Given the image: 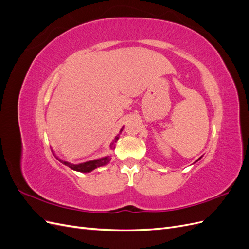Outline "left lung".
<instances>
[{
    "instance_id": "1",
    "label": "left lung",
    "mask_w": 249,
    "mask_h": 249,
    "mask_svg": "<svg viewBox=\"0 0 249 249\" xmlns=\"http://www.w3.org/2000/svg\"><path fill=\"white\" fill-rule=\"evenodd\" d=\"M200 159H201V157H200V158H199V159H197V160H196V161H195V162H197V161H199V160H200Z\"/></svg>"
}]
</instances>
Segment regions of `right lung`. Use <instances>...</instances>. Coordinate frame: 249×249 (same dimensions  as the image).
I'll return each mask as SVG.
<instances>
[{
  "label": "right lung",
  "instance_id": "obj_1",
  "mask_svg": "<svg viewBox=\"0 0 249 249\" xmlns=\"http://www.w3.org/2000/svg\"><path fill=\"white\" fill-rule=\"evenodd\" d=\"M124 130V126L120 129L119 134H122ZM119 134L117 136L114 138V140L112 141V143L110 144V148L111 149H114L115 148V143L119 138ZM57 158V160L61 162L62 164L66 165V166H69L71 169L74 170V171H79V172H91L92 170H94L95 168H99L101 166H105V165H107L110 161H111V157L110 156H106V157H103L100 158V159H95V160H91V161H87V162H83V163H79V164H71L67 161H64L62 159H60L57 156H55Z\"/></svg>",
  "mask_w": 249,
  "mask_h": 249
}]
</instances>
